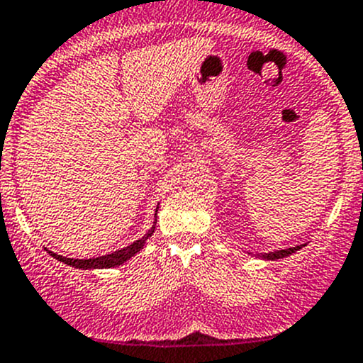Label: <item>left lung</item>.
Returning a JSON list of instances; mask_svg holds the SVG:
<instances>
[{
  "instance_id": "1",
  "label": "left lung",
  "mask_w": 363,
  "mask_h": 363,
  "mask_svg": "<svg viewBox=\"0 0 363 363\" xmlns=\"http://www.w3.org/2000/svg\"><path fill=\"white\" fill-rule=\"evenodd\" d=\"M303 246H296V247H289V250H279V251H272V253H265L262 255L264 258H267V260H276V258H283V257H289V255L296 253L298 250H301Z\"/></svg>"
}]
</instances>
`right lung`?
Listing matches in <instances>:
<instances>
[{"label": "right lung", "instance_id": "1", "mask_svg": "<svg viewBox=\"0 0 363 363\" xmlns=\"http://www.w3.org/2000/svg\"><path fill=\"white\" fill-rule=\"evenodd\" d=\"M153 231H155V226L151 228L150 231H147L143 239L135 240V242L130 244V246L123 247V250H119V251H113V253H110V255H105V257L89 258V260H78V258H65V257H60V255H55L53 251H50V253H51V257H53V258H57V260L64 262V264H67V265H72V267H78V269H110V267H116V265L124 264V262L130 260L133 255L139 253V251L143 250L144 244H146V240L150 239L151 235H153Z\"/></svg>", "mask_w": 363, "mask_h": 363}]
</instances>
